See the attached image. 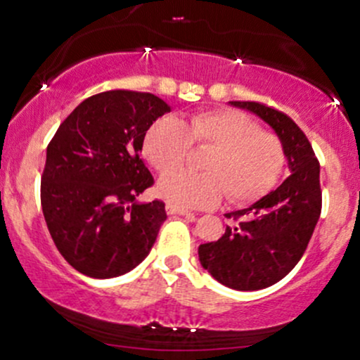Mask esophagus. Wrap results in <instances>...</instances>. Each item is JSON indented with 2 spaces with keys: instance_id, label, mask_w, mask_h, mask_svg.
<instances>
[{
  "instance_id": "1",
  "label": "esophagus",
  "mask_w": 360,
  "mask_h": 360,
  "mask_svg": "<svg viewBox=\"0 0 360 360\" xmlns=\"http://www.w3.org/2000/svg\"><path fill=\"white\" fill-rule=\"evenodd\" d=\"M166 211H168V214H181V217H188V218H194L195 214L192 213V211H187L184 210V207H176L173 205H168L166 206Z\"/></svg>"
}]
</instances>
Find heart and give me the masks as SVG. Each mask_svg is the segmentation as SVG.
<instances>
[{
  "label": "heart",
  "mask_w": 360,
  "mask_h": 360,
  "mask_svg": "<svg viewBox=\"0 0 360 360\" xmlns=\"http://www.w3.org/2000/svg\"><path fill=\"white\" fill-rule=\"evenodd\" d=\"M212 153L202 162L205 174L170 172L186 158L190 147ZM147 161L162 175L158 194L176 207H207L224 198L248 202L269 192L283 173L286 154L274 133L240 110L217 109L194 112L185 120L162 117L143 139Z\"/></svg>",
  "instance_id": "b5f03b06"
}]
</instances>
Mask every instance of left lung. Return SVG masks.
Returning <instances> with one entry per match:
<instances>
[{
    "label": "left lung",
    "mask_w": 360,
    "mask_h": 360,
    "mask_svg": "<svg viewBox=\"0 0 360 360\" xmlns=\"http://www.w3.org/2000/svg\"><path fill=\"white\" fill-rule=\"evenodd\" d=\"M274 128L284 147L290 176L255 205L229 213L234 227L199 246V260L224 286L257 291L279 283L305 253L322 207L319 161L300 126L260 102H231Z\"/></svg>",
    "instance_id": "obj_1"
}]
</instances>
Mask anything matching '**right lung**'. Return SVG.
Returning a JSON list of instances; mask_svg holds the SVG:
<instances>
[{
    "label": "right lung",
    "mask_w": 360,
    "mask_h": 360,
    "mask_svg": "<svg viewBox=\"0 0 360 360\" xmlns=\"http://www.w3.org/2000/svg\"><path fill=\"white\" fill-rule=\"evenodd\" d=\"M169 105L146 91L83 100L58 126L41 176L44 221L70 266L95 279L135 269L149 255L165 202H136L154 184L140 158L147 129Z\"/></svg>",
    "instance_id": "1"
}]
</instances>
